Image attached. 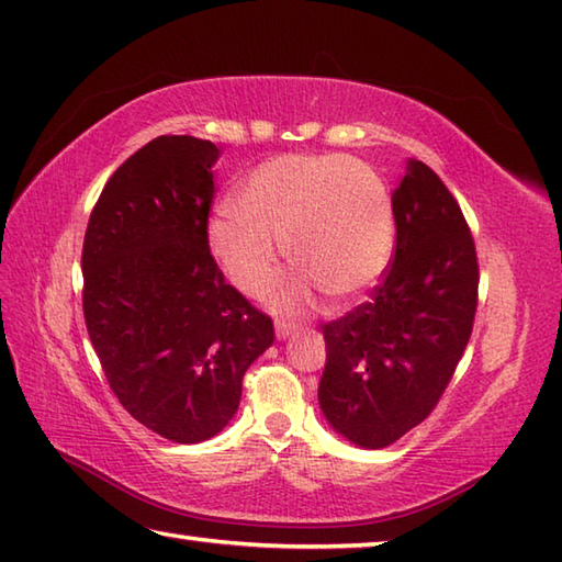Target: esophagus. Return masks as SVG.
Instances as JSON below:
<instances>
[{
	"instance_id": "obj_1",
	"label": "esophagus",
	"mask_w": 562,
	"mask_h": 562,
	"mask_svg": "<svg viewBox=\"0 0 562 562\" xmlns=\"http://www.w3.org/2000/svg\"><path fill=\"white\" fill-rule=\"evenodd\" d=\"M295 333V325L293 323H285V321H277V337L279 340H285V337Z\"/></svg>"
}]
</instances>
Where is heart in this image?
<instances>
[{"label": "heart", "mask_w": 562, "mask_h": 562, "mask_svg": "<svg viewBox=\"0 0 562 562\" xmlns=\"http://www.w3.org/2000/svg\"><path fill=\"white\" fill-rule=\"evenodd\" d=\"M235 210L210 222L213 257L241 293L259 295L277 273L283 241L299 271L271 285L279 308H301L317 289L352 301L379 281L394 251L389 190L349 156H273L245 178Z\"/></svg>", "instance_id": "obj_1"}]
</instances>
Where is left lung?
I'll return each mask as SVG.
<instances>
[{"instance_id":"8db88e82","label":"left lung","mask_w":562,"mask_h":562,"mask_svg":"<svg viewBox=\"0 0 562 562\" xmlns=\"http://www.w3.org/2000/svg\"><path fill=\"white\" fill-rule=\"evenodd\" d=\"M396 247L369 301L323 325L317 401L330 426L369 450L426 420L458 369L477 313L480 263L468 220L423 161L391 198Z\"/></svg>"}]
</instances>
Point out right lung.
Listing matches in <instances>:
<instances>
[{"mask_svg": "<svg viewBox=\"0 0 562 562\" xmlns=\"http://www.w3.org/2000/svg\"><path fill=\"white\" fill-rule=\"evenodd\" d=\"M217 156L213 142L156 136L104 183L82 241L85 325L112 394L173 442L225 428L273 342L271 317L210 254Z\"/></svg>", "mask_w": 562, "mask_h": 562, "instance_id": "1", "label": "right lung"}]
</instances>
